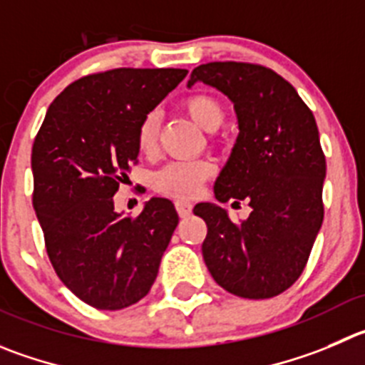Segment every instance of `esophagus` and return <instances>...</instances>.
<instances>
[{"mask_svg":"<svg viewBox=\"0 0 365 365\" xmlns=\"http://www.w3.org/2000/svg\"><path fill=\"white\" fill-rule=\"evenodd\" d=\"M192 202H188V200H175V210L180 218L188 217V215L192 213Z\"/></svg>","mask_w":365,"mask_h":365,"instance_id":"1","label":"esophagus"}]
</instances>
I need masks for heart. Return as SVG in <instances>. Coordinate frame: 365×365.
Returning <instances> with one entry per match:
<instances>
[{
  "label": "heart",
  "instance_id": "obj_1",
  "mask_svg": "<svg viewBox=\"0 0 365 365\" xmlns=\"http://www.w3.org/2000/svg\"><path fill=\"white\" fill-rule=\"evenodd\" d=\"M180 109L192 118L200 128L213 133L224 123L225 107L210 93H193L180 102ZM159 136V118L155 113L145 114L136 128V143L143 154L155 150ZM215 166L206 159L197 161H173L154 175V188L161 195L175 199H192L200 192L202 185L213 175Z\"/></svg>",
  "mask_w": 365,
  "mask_h": 365
}]
</instances>
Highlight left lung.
Listing matches in <instances>:
<instances>
[{"mask_svg":"<svg viewBox=\"0 0 365 365\" xmlns=\"http://www.w3.org/2000/svg\"><path fill=\"white\" fill-rule=\"evenodd\" d=\"M195 82L235 103L240 128L215 197L251 206L242 224H232L217 204L193 207L207 225L204 262L235 296H279L303 274L324 218L326 159L315 118L294 86L265 66L207 62L193 69L188 88Z\"/></svg>","mask_w":365,"mask_h":365,"instance_id":"1","label":"left lung"}]
</instances>
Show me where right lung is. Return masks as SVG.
<instances>
[{
  "label": "right lung",
  "mask_w": 365,
  "mask_h": 365,
  "mask_svg": "<svg viewBox=\"0 0 365 365\" xmlns=\"http://www.w3.org/2000/svg\"><path fill=\"white\" fill-rule=\"evenodd\" d=\"M186 69L118 68L69 84L51 102L32 148L34 210L62 283L98 310L148 294L179 224L168 199L138 217L114 211V193L138 163L136 128Z\"/></svg>",
  "instance_id": "obj_1"
}]
</instances>
